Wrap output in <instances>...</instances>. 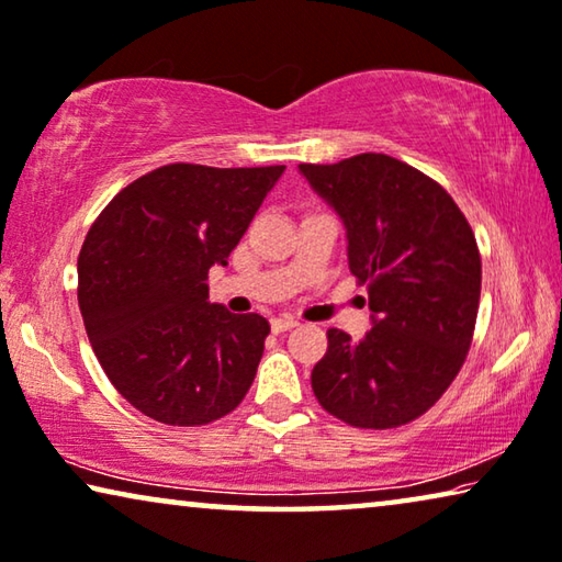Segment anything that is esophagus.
I'll return each mask as SVG.
<instances>
[{"mask_svg": "<svg viewBox=\"0 0 562 562\" xmlns=\"http://www.w3.org/2000/svg\"><path fill=\"white\" fill-rule=\"evenodd\" d=\"M299 327V322L294 319V316H276V319H271V329L273 331H289Z\"/></svg>", "mask_w": 562, "mask_h": 562, "instance_id": "obj_1", "label": "esophagus"}]
</instances>
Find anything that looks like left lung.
I'll use <instances>...</instances> for the list:
<instances>
[{
    "mask_svg": "<svg viewBox=\"0 0 562 562\" xmlns=\"http://www.w3.org/2000/svg\"><path fill=\"white\" fill-rule=\"evenodd\" d=\"M347 227L349 271L368 286L372 329L355 341L329 329L312 390L355 428H397L423 416L459 375L474 337L482 258L451 194L387 154L299 165Z\"/></svg>",
    "mask_w": 562,
    "mask_h": 562,
    "instance_id": "left-lung-1",
    "label": "left lung"
}]
</instances>
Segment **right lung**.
<instances>
[{
	"label": "right lung",
	"mask_w": 562,
	"mask_h": 562,
	"mask_svg": "<svg viewBox=\"0 0 562 562\" xmlns=\"http://www.w3.org/2000/svg\"><path fill=\"white\" fill-rule=\"evenodd\" d=\"M167 165L124 187L88 231L78 304L111 385L167 426H205L246 397L268 322L210 304L227 256L283 175Z\"/></svg>",
	"instance_id": "1"
}]
</instances>
